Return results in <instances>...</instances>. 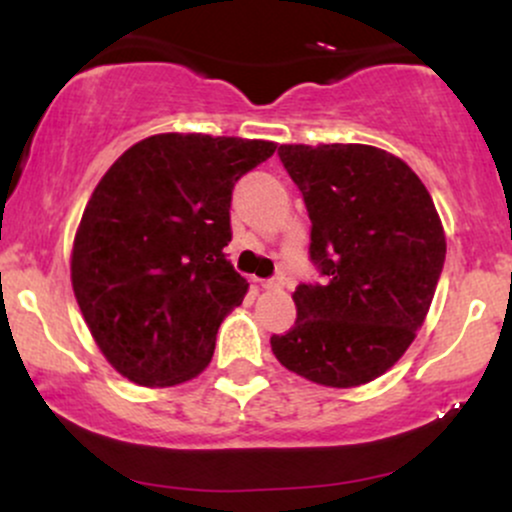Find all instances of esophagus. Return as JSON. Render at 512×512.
Returning <instances> with one entry per match:
<instances>
[{
  "label": "esophagus",
  "mask_w": 512,
  "mask_h": 512,
  "mask_svg": "<svg viewBox=\"0 0 512 512\" xmlns=\"http://www.w3.org/2000/svg\"><path fill=\"white\" fill-rule=\"evenodd\" d=\"M284 284H286V279H284V276H272V279H264V281H260V286H262V289H267V291L284 289Z\"/></svg>",
  "instance_id": "1"
}]
</instances>
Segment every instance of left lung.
I'll return each mask as SVG.
<instances>
[{
    "label": "left lung",
    "mask_w": 512,
    "mask_h": 512,
    "mask_svg": "<svg viewBox=\"0 0 512 512\" xmlns=\"http://www.w3.org/2000/svg\"><path fill=\"white\" fill-rule=\"evenodd\" d=\"M301 190L320 284H298V317L274 334L281 366L327 387L366 385L424 325L445 262V233L424 182L366 144H281Z\"/></svg>",
    "instance_id": "obj_1"
}]
</instances>
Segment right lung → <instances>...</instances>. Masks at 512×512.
I'll return each instance as SVG.
<instances>
[{"instance_id":"obj_1","label":"right lung","mask_w":512,"mask_h":512,"mask_svg":"<svg viewBox=\"0 0 512 512\" xmlns=\"http://www.w3.org/2000/svg\"><path fill=\"white\" fill-rule=\"evenodd\" d=\"M274 142L156 134L127 149L88 199L72 252L84 320L117 373L146 387L192 380L248 293L226 260L231 195Z\"/></svg>"}]
</instances>
